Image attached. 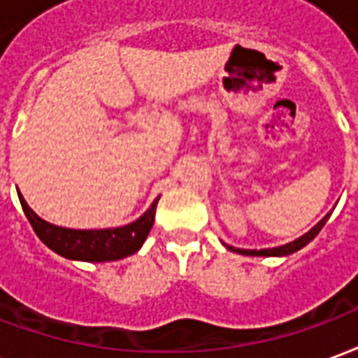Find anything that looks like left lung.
Here are the masks:
<instances>
[{"label": "left lung", "instance_id": "obj_1", "mask_svg": "<svg viewBox=\"0 0 358 358\" xmlns=\"http://www.w3.org/2000/svg\"><path fill=\"white\" fill-rule=\"evenodd\" d=\"M331 213H328L326 217L318 222V224H315L310 230H308L307 234H303L301 238H297V240L289 241V243H285V245H280V248H270V249H240V248H232V245H226V248L230 249V251H234V253H240V255H249V257H285V255H292V253H295V251H299V249H303L307 243H310V241L315 240L316 236H318V232L322 230L324 224L328 222V218H330Z\"/></svg>", "mask_w": 358, "mask_h": 358}]
</instances>
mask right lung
Wrapping results in <instances>:
<instances>
[{
  "label": "right lung",
  "instance_id": "add662e5",
  "mask_svg": "<svg viewBox=\"0 0 358 358\" xmlns=\"http://www.w3.org/2000/svg\"><path fill=\"white\" fill-rule=\"evenodd\" d=\"M17 194L36 236L57 255L71 259V261H86V263H107V261H118V259L134 255L143 245L149 230L153 228L155 209L159 203V197H157L138 220L126 226L103 228V230H73V228L51 224L48 220L40 218L28 207L22 194L20 192Z\"/></svg>",
  "mask_w": 358,
  "mask_h": 358
}]
</instances>
